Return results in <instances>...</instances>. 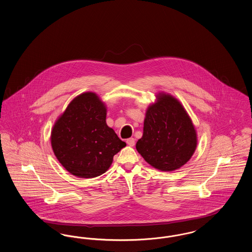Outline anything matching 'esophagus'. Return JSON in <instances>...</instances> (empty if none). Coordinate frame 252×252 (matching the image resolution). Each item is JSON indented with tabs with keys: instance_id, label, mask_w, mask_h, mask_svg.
Masks as SVG:
<instances>
[{
	"instance_id": "1",
	"label": "esophagus",
	"mask_w": 252,
	"mask_h": 252,
	"mask_svg": "<svg viewBox=\"0 0 252 252\" xmlns=\"http://www.w3.org/2000/svg\"><path fill=\"white\" fill-rule=\"evenodd\" d=\"M126 143H127V145H129V146H134V145H135V139H134V138L127 139V140H126Z\"/></svg>"
}]
</instances>
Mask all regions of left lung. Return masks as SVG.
<instances>
[{"instance_id":"obj_1","label":"left lung","mask_w":252,"mask_h":252,"mask_svg":"<svg viewBox=\"0 0 252 252\" xmlns=\"http://www.w3.org/2000/svg\"><path fill=\"white\" fill-rule=\"evenodd\" d=\"M146 111L137 151L152 167L163 171L181 168L197 147V133L181 103L159 93Z\"/></svg>"}]
</instances>
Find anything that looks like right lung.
I'll use <instances>...</instances> for the list:
<instances>
[{
    "label": "right lung",
    "instance_id": "obj_1",
    "mask_svg": "<svg viewBox=\"0 0 252 252\" xmlns=\"http://www.w3.org/2000/svg\"><path fill=\"white\" fill-rule=\"evenodd\" d=\"M107 109L96 94L83 93L55 122L51 141L55 157L71 174L94 178L111 167L126 144L106 123Z\"/></svg>",
    "mask_w": 252,
    "mask_h": 252
}]
</instances>
